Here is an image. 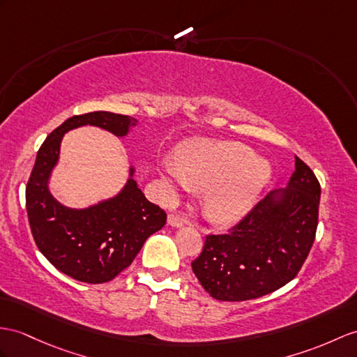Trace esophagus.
<instances>
[{
    "instance_id": "obj_1",
    "label": "esophagus",
    "mask_w": 357,
    "mask_h": 357,
    "mask_svg": "<svg viewBox=\"0 0 357 357\" xmlns=\"http://www.w3.org/2000/svg\"><path fill=\"white\" fill-rule=\"evenodd\" d=\"M168 224L171 225V227H183V225L188 224V220L185 218V216H180L177 213H169L168 215Z\"/></svg>"
}]
</instances>
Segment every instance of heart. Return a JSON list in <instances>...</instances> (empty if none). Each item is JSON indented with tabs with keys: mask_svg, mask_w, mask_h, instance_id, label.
Here are the masks:
<instances>
[{
	"mask_svg": "<svg viewBox=\"0 0 357 357\" xmlns=\"http://www.w3.org/2000/svg\"><path fill=\"white\" fill-rule=\"evenodd\" d=\"M160 172L174 192L203 190L204 215L216 224L241 221L255 207L273 177V167L236 142L195 139L163 160Z\"/></svg>",
	"mask_w": 357,
	"mask_h": 357,
	"instance_id": "obj_1",
	"label": "heart"
}]
</instances>
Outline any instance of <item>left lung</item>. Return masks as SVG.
<instances>
[{"label": "left lung", "mask_w": 357, "mask_h": 357, "mask_svg": "<svg viewBox=\"0 0 357 357\" xmlns=\"http://www.w3.org/2000/svg\"><path fill=\"white\" fill-rule=\"evenodd\" d=\"M321 188L295 155L286 189L269 192L227 234L206 238L192 271L211 297L245 301L289 283L306 260L318 225Z\"/></svg>", "instance_id": "1"}]
</instances>
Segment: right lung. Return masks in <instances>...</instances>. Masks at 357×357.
<instances>
[{
  "label": "right lung",
  "mask_w": 357,
  "mask_h": 357,
  "mask_svg": "<svg viewBox=\"0 0 357 357\" xmlns=\"http://www.w3.org/2000/svg\"><path fill=\"white\" fill-rule=\"evenodd\" d=\"M139 121L112 112H91L66 119L38 151L25 189L30 229L40 253L59 271L84 283H106L133 262L144 242L167 222V213L139 189L135 165L116 195L88 207H68L54 198L50 180L65 133L92 126L126 137Z\"/></svg>",
  "instance_id": "add662e5"
}]
</instances>
